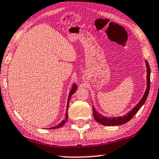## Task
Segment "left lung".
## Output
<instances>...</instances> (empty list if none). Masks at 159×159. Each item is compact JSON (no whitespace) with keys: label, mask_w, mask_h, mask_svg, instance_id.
Listing matches in <instances>:
<instances>
[{"label":"left lung","mask_w":159,"mask_h":159,"mask_svg":"<svg viewBox=\"0 0 159 159\" xmlns=\"http://www.w3.org/2000/svg\"><path fill=\"white\" fill-rule=\"evenodd\" d=\"M146 66V72H147V76H146V89L144 92V94L141 99L139 101V103L136 105L131 110L127 113L125 115L122 116H118V117H106L104 116L102 114H99L96 110L95 108L92 106V109H93V115L95 120L97 122H99V124H102L104 126H118L121 125V124H124L128 122L131 119H132V117L137 113V111L140 109L141 107L143 106V104L145 103L147 97L149 93V89H150V74H151V69L149 67V65H148V62L145 60Z\"/></svg>","instance_id":"obj_1"}]
</instances>
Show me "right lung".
Instances as JSON below:
<instances>
[{
  "label": "right lung",
  "instance_id": "add662e5",
  "mask_svg": "<svg viewBox=\"0 0 159 159\" xmlns=\"http://www.w3.org/2000/svg\"><path fill=\"white\" fill-rule=\"evenodd\" d=\"M77 89V87L76 84H73V85H72V89H71V90H70V92L69 96H68V99H67V111H66V114H65V119H64V120H62V121H61L60 124H58L57 126H53V127H51V128H50V129H55L60 128V127H61V126H62L63 125H64V124H65V122L67 121V119H68V114H67V110H68V107H69V102H70V98H71L72 95L75 93V91H76Z\"/></svg>",
  "mask_w": 159,
  "mask_h": 159
}]
</instances>
